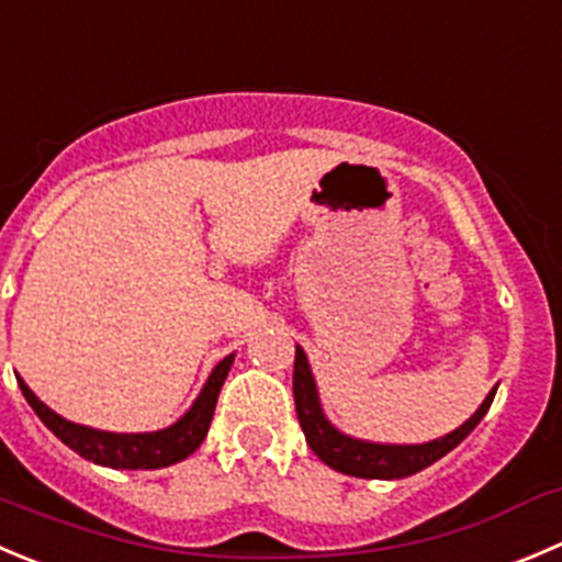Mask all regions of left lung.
Masks as SVG:
<instances>
[{"mask_svg":"<svg viewBox=\"0 0 562 562\" xmlns=\"http://www.w3.org/2000/svg\"><path fill=\"white\" fill-rule=\"evenodd\" d=\"M494 386L486 395V401L477 406L467 423H461L456 431L445 434V437L431 439L423 445H386V442H368V439H357L342 434L329 423L324 414L318 397V384L310 370L307 353L302 346H296V362H293V401H296V417L302 426L304 439H307L310 450L324 461L331 470L342 472L351 477H368V481H397V477H408L414 472L426 470L434 461L448 456L450 450L459 448L475 426L486 417L488 406L494 401Z\"/></svg>","mask_w":562,"mask_h":562,"instance_id":"1","label":"left lung"}]
</instances>
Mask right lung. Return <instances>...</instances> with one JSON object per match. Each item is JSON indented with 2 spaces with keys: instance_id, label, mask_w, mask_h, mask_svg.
<instances>
[{
  "instance_id": "obj_1",
  "label": "right lung",
  "mask_w": 562,
  "mask_h": 562,
  "mask_svg": "<svg viewBox=\"0 0 562 562\" xmlns=\"http://www.w3.org/2000/svg\"><path fill=\"white\" fill-rule=\"evenodd\" d=\"M233 359H236V353H227L222 362H216V368L211 370L203 390L194 397L192 406L183 412V417H178L172 426L145 434H114L98 431V428L90 426H79V423H70V419L59 417L54 408H48L24 384V379H19V386L24 392L26 403L32 406V412L41 417L43 426L59 442L68 445L74 453H79L81 459L92 461V464L112 467V470H161V467H170L189 459L203 445L205 434L211 428V419H214L216 397H220L222 384H225L227 373H231Z\"/></svg>"
}]
</instances>
